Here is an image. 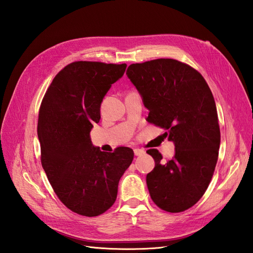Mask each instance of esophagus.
<instances>
[{
	"mask_svg": "<svg viewBox=\"0 0 253 253\" xmlns=\"http://www.w3.org/2000/svg\"><path fill=\"white\" fill-rule=\"evenodd\" d=\"M134 154L136 156H141L142 154H144V151L142 149H135L134 150Z\"/></svg>",
	"mask_w": 253,
	"mask_h": 253,
	"instance_id": "34e87169",
	"label": "esophagus"
}]
</instances>
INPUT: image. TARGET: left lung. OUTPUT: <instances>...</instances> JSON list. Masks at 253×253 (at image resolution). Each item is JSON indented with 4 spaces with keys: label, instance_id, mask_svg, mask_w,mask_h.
Wrapping results in <instances>:
<instances>
[{
    "label": "left lung",
    "instance_id": "1",
    "mask_svg": "<svg viewBox=\"0 0 253 253\" xmlns=\"http://www.w3.org/2000/svg\"><path fill=\"white\" fill-rule=\"evenodd\" d=\"M126 76L150 111L147 120L162 126L175 145L167 163L156 149L147 151L155 162L147 175L152 201L168 212L185 211L206 192L218 157L220 132L211 89L194 68L173 59L131 64Z\"/></svg>",
    "mask_w": 253,
    "mask_h": 253
}]
</instances>
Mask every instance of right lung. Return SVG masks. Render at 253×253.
Wrapping results in <instances>:
<instances>
[{"mask_svg": "<svg viewBox=\"0 0 253 253\" xmlns=\"http://www.w3.org/2000/svg\"><path fill=\"white\" fill-rule=\"evenodd\" d=\"M126 64L78 61L53 78L38 119L41 163L50 185L68 209L97 216L116 201L118 183L134 152L121 147L100 151L89 132L100 120V105Z\"/></svg>", "mask_w": 253, "mask_h": 253, "instance_id": "1", "label": "right lung"}]
</instances>
